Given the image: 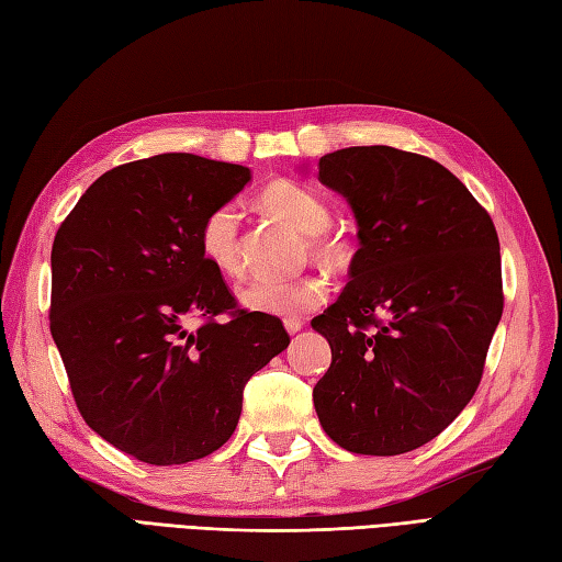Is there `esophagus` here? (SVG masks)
<instances>
[{"mask_svg":"<svg viewBox=\"0 0 562 562\" xmlns=\"http://www.w3.org/2000/svg\"><path fill=\"white\" fill-rule=\"evenodd\" d=\"M284 328H286V333L294 335L304 328V323H302V318H284Z\"/></svg>","mask_w":562,"mask_h":562,"instance_id":"34e87169","label":"esophagus"}]
</instances>
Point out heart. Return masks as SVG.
Segmentation results:
<instances>
[{
	"label": "heart",
	"instance_id": "heart-1",
	"mask_svg": "<svg viewBox=\"0 0 562 562\" xmlns=\"http://www.w3.org/2000/svg\"><path fill=\"white\" fill-rule=\"evenodd\" d=\"M270 215L286 222L292 229L306 234V249L313 260L325 268L342 266L349 256V244L340 234L328 229L333 213L325 199L306 184L292 179L272 181L260 193ZM199 246L203 258L215 270L227 278H239L244 272V260L239 249V215L234 205H220L205 215ZM328 296V284L321 276L304 272L292 280L260 278L246 282L239 290V302L256 313H270V316L294 318L323 304Z\"/></svg>",
	"mask_w": 562,
	"mask_h": 562
}]
</instances>
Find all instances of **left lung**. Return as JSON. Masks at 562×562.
I'll use <instances>...</instances> for the list:
<instances>
[{"label": "left lung", "mask_w": 562, "mask_h": 562, "mask_svg": "<svg viewBox=\"0 0 562 562\" xmlns=\"http://www.w3.org/2000/svg\"><path fill=\"white\" fill-rule=\"evenodd\" d=\"M318 179L359 225L349 284L311 321L333 349L321 426L357 454H402L474 397L503 316L498 232L440 162L390 146L323 155Z\"/></svg>", "instance_id": "8db88e82"}]
</instances>
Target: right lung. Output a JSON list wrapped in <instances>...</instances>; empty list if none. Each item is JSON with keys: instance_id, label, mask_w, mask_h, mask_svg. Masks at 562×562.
I'll return each instance as SVG.
<instances>
[{"instance_id": "obj_1", "label": "right lung", "mask_w": 562, "mask_h": 562, "mask_svg": "<svg viewBox=\"0 0 562 562\" xmlns=\"http://www.w3.org/2000/svg\"><path fill=\"white\" fill-rule=\"evenodd\" d=\"M249 179L191 153L126 162L88 187L52 244L49 333L76 407L140 462L225 446L244 385L290 345L280 318L237 306L199 246L205 215Z\"/></svg>"}]
</instances>
